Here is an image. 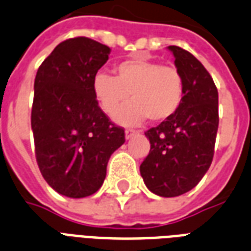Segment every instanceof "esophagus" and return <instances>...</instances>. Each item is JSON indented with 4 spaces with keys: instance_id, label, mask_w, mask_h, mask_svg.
<instances>
[{
    "instance_id": "esophagus-1",
    "label": "esophagus",
    "mask_w": 251,
    "mask_h": 251,
    "mask_svg": "<svg viewBox=\"0 0 251 251\" xmlns=\"http://www.w3.org/2000/svg\"><path fill=\"white\" fill-rule=\"evenodd\" d=\"M134 134H137V131H135V130H133V129H126V130H125V137H126V139H130V138H131V137H133Z\"/></svg>"
}]
</instances>
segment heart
Returning <instances> with one entry per match:
<instances>
[{
  "label": "heart",
  "instance_id": "b5f03b06",
  "mask_svg": "<svg viewBox=\"0 0 251 251\" xmlns=\"http://www.w3.org/2000/svg\"><path fill=\"white\" fill-rule=\"evenodd\" d=\"M93 92L108 114L117 112L131 94L133 101L114 116L118 124L129 126L146 118L151 122L171 118L183 104L185 85L176 67L134 57L116 64L114 76L105 72L96 75Z\"/></svg>",
  "mask_w": 251,
  "mask_h": 251
}]
</instances>
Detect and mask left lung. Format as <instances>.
<instances>
[{
  "instance_id": "1",
  "label": "left lung",
  "mask_w": 251,
  "mask_h": 251,
  "mask_svg": "<svg viewBox=\"0 0 251 251\" xmlns=\"http://www.w3.org/2000/svg\"><path fill=\"white\" fill-rule=\"evenodd\" d=\"M183 75L184 100L176 114L147 130L150 152L139 171L152 194L175 198L198 185L215 154L219 92L205 67L188 51L168 46Z\"/></svg>"
}]
</instances>
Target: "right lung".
Returning a JSON list of instances; mask_svg holds the SVG:
<instances>
[{
    "instance_id": "right-lung-1",
    "label": "right lung",
    "mask_w": 251,
    "mask_h": 251,
    "mask_svg": "<svg viewBox=\"0 0 251 251\" xmlns=\"http://www.w3.org/2000/svg\"><path fill=\"white\" fill-rule=\"evenodd\" d=\"M110 49L77 36L59 43L36 72L31 129L36 163L51 188L67 198L97 192L125 131L99 106L93 77Z\"/></svg>"
}]
</instances>
